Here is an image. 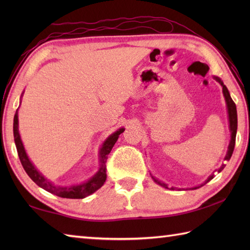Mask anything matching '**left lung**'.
Returning <instances> with one entry per match:
<instances>
[{
    "mask_svg": "<svg viewBox=\"0 0 250 250\" xmlns=\"http://www.w3.org/2000/svg\"><path fill=\"white\" fill-rule=\"evenodd\" d=\"M216 78V81L217 82H219L220 83H221V86H222V91H224V95H225V98H226V102H227V107H228V114H229V122H230V130H231V142H230V145H229V150H228V153H227V156H226V160L228 161V160H230V158H231V156H232V153H233V150H234V146H235V137H236V130H237V114H236V106H235V103L233 102V100L231 99V97H230V93H229V91H228V89H227V87L225 86L224 83H222V82L220 81V79L218 78V77H215ZM225 164H222L221 166V167L218 169V173H220L222 169L225 168ZM214 178V175H211V176H209L208 178H207V180H206V183H208L209 180H211ZM152 179L155 180V182L157 183V184H159L160 186H162V187H164V188H167L168 189V187H167V184H164V183H161V182H159L158 179H156L155 177H152ZM205 183V184H206ZM171 189H174V188H171ZM194 189H196V188H194Z\"/></svg>",
    "mask_w": 250,
    "mask_h": 250,
    "instance_id": "1",
    "label": "left lung"
}]
</instances>
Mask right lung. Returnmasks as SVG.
Instances as JSON below:
<instances>
[{"label": "right lung", "instance_id": "right-lung-1", "mask_svg": "<svg viewBox=\"0 0 250 250\" xmlns=\"http://www.w3.org/2000/svg\"><path fill=\"white\" fill-rule=\"evenodd\" d=\"M18 110V109H17ZM125 131V129H119L114 134H111L107 140L104 142V144L101 148L100 151V159H101V167L99 172L94 175V176L89 179L88 182L83 183L82 185L77 186H70V187H58V186L52 185L49 180H47L43 175H42L37 169L34 167L33 164L29 160L28 156H26L25 150L22 145V142L20 140L19 131H18V114L16 111L14 117V139L15 144L17 147L18 156L20 159V162L22 164L24 171L29 175L30 178L33 182L40 186L41 188L45 189L48 192L56 194L60 198H66V199H83L86 196L92 194L98 189H100L104 185L106 180V162H107V158L111 148L114 147L115 143L118 140L119 135Z\"/></svg>", "mask_w": 250, "mask_h": 250}]
</instances>
